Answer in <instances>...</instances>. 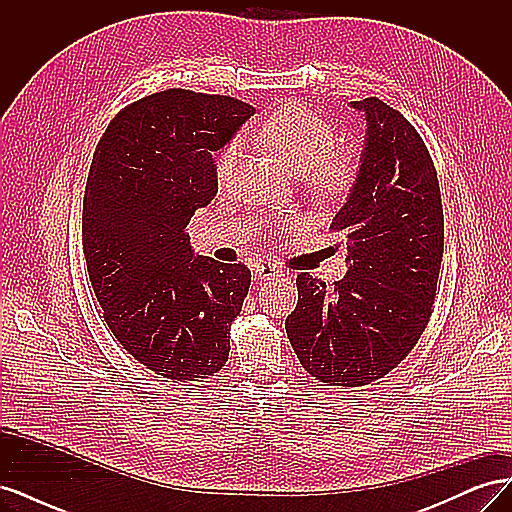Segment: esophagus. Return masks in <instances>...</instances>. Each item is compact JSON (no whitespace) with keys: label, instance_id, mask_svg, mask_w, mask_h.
<instances>
[{"label":"esophagus","instance_id":"obj_1","mask_svg":"<svg viewBox=\"0 0 512 512\" xmlns=\"http://www.w3.org/2000/svg\"><path fill=\"white\" fill-rule=\"evenodd\" d=\"M258 280H271V277H277V275H284L282 269H277L275 265H271V262H267V265H258L254 269Z\"/></svg>","mask_w":512,"mask_h":512}]
</instances>
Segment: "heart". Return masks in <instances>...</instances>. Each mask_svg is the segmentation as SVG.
<instances>
[{"mask_svg": "<svg viewBox=\"0 0 512 512\" xmlns=\"http://www.w3.org/2000/svg\"><path fill=\"white\" fill-rule=\"evenodd\" d=\"M265 141L294 175H303L307 188L318 198H335L352 179V158L333 151L335 132L327 119L303 104H288L275 111L260 128ZM239 143H230L215 162V179L228 185L239 160Z\"/></svg>", "mask_w": 512, "mask_h": 512, "instance_id": "1", "label": "heart"}]
</instances>
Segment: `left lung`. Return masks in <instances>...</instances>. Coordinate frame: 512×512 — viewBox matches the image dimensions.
<instances>
[{"label": "left lung", "instance_id": "left-lung-1", "mask_svg": "<svg viewBox=\"0 0 512 512\" xmlns=\"http://www.w3.org/2000/svg\"><path fill=\"white\" fill-rule=\"evenodd\" d=\"M365 115V145L331 228L346 241V275L331 288L297 277L286 333L309 376L363 386L406 359L431 318L444 252L438 173L421 134L378 98L350 102Z\"/></svg>", "mask_w": 512, "mask_h": 512}]
</instances>
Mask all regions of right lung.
Masks as SVG:
<instances>
[{"label":"right lung","mask_w":512,"mask_h":512,"mask_svg":"<svg viewBox=\"0 0 512 512\" xmlns=\"http://www.w3.org/2000/svg\"><path fill=\"white\" fill-rule=\"evenodd\" d=\"M254 106L168 89L108 123L83 200V252L108 329L158 376L190 382L224 367L252 273L194 254L196 209L218 194L213 153Z\"/></svg>","instance_id":"add662e5"}]
</instances>
